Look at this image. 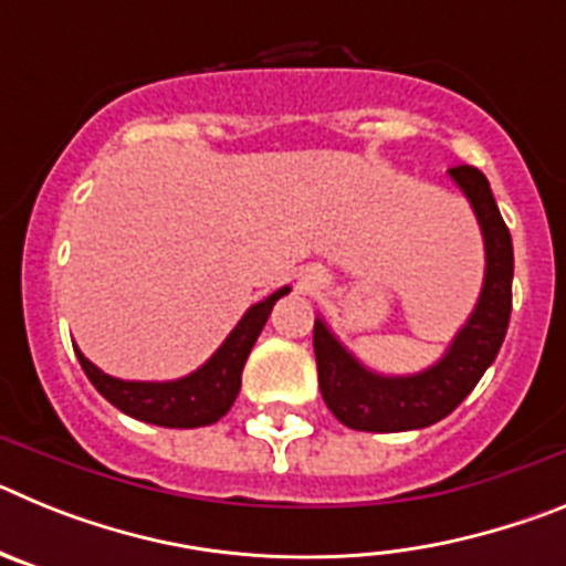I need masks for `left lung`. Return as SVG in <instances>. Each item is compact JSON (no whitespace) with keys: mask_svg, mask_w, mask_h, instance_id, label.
<instances>
[{"mask_svg":"<svg viewBox=\"0 0 566 566\" xmlns=\"http://www.w3.org/2000/svg\"><path fill=\"white\" fill-rule=\"evenodd\" d=\"M451 178L468 195L484 234V286L468 326L433 368L413 377H379L345 352L323 319H314V357L328 411L354 431L397 433L439 422L468 397L504 343L513 308V240L476 167H453Z\"/></svg>","mask_w":566,"mask_h":566,"instance_id":"obj_1","label":"left lung"}]
</instances>
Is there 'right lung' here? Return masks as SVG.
I'll return each instance as SVG.
<instances>
[{"instance_id":"add662e5","label":"right lung","mask_w":566,"mask_h":566,"mask_svg":"<svg viewBox=\"0 0 566 566\" xmlns=\"http://www.w3.org/2000/svg\"><path fill=\"white\" fill-rule=\"evenodd\" d=\"M286 292L289 286H283L266 300L254 303L229 334L227 343L198 371L172 379V382H127V379H115L98 371L78 348L76 357L90 382L96 385V391L127 417L161 424V428H203V424L218 422L232 408L240 391V374H243L254 339L266 326L277 297Z\"/></svg>"}]
</instances>
